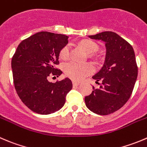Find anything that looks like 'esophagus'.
Listing matches in <instances>:
<instances>
[{
	"instance_id": "34e87169",
	"label": "esophagus",
	"mask_w": 147,
	"mask_h": 147,
	"mask_svg": "<svg viewBox=\"0 0 147 147\" xmlns=\"http://www.w3.org/2000/svg\"><path fill=\"white\" fill-rule=\"evenodd\" d=\"M72 84H73L74 87H77L80 85V83L78 82H76V81H72Z\"/></svg>"
}]
</instances>
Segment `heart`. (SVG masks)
<instances>
[{
	"instance_id": "heart-1",
	"label": "heart",
	"mask_w": 147,
	"mask_h": 147,
	"mask_svg": "<svg viewBox=\"0 0 147 147\" xmlns=\"http://www.w3.org/2000/svg\"><path fill=\"white\" fill-rule=\"evenodd\" d=\"M80 45L90 55L98 52L99 46L96 42L90 39H84L81 41ZM70 52V46L66 45L59 51V57L62 59L68 58ZM64 71L67 76L75 80H81L88 75H90L95 70V67L90 63L80 64L74 61L67 62L64 65Z\"/></svg>"
}]
</instances>
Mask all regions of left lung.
<instances>
[{"label":"left lung","instance_id":"left-lung-1","mask_svg":"<svg viewBox=\"0 0 147 147\" xmlns=\"http://www.w3.org/2000/svg\"><path fill=\"white\" fill-rule=\"evenodd\" d=\"M105 43L106 55L100 70L92 78L100 88L92 87V93L85 96L87 108L98 115L114 113L126 104L132 93L138 75L134 51L131 45L117 34L104 31L89 36Z\"/></svg>","mask_w":147,"mask_h":147}]
</instances>
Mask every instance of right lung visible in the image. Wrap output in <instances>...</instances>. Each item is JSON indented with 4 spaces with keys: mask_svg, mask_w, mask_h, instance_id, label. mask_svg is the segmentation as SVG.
I'll list each match as a JSON object with an SVG mask.
<instances>
[{
    "mask_svg": "<svg viewBox=\"0 0 147 147\" xmlns=\"http://www.w3.org/2000/svg\"><path fill=\"white\" fill-rule=\"evenodd\" d=\"M67 43V36L41 31L23 40L13 56L15 89L21 101L35 113L47 115L59 111L72 90L67 78L56 82L48 80L49 77L62 73L55 65H59V51Z\"/></svg>",
    "mask_w": 147,
    "mask_h": 147,
    "instance_id": "obj_1",
    "label": "right lung"
}]
</instances>
